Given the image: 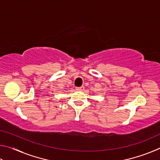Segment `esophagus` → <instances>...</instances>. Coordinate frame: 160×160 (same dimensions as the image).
<instances>
[{
  "instance_id": "1",
  "label": "esophagus",
  "mask_w": 160,
  "mask_h": 160,
  "mask_svg": "<svg viewBox=\"0 0 160 160\" xmlns=\"http://www.w3.org/2000/svg\"><path fill=\"white\" fill-rule=\"evenodd\" d=\"M76 90L79 91H82L84 90V86H81L80 88H76Z\"/></svg>"
}]
</instances>
